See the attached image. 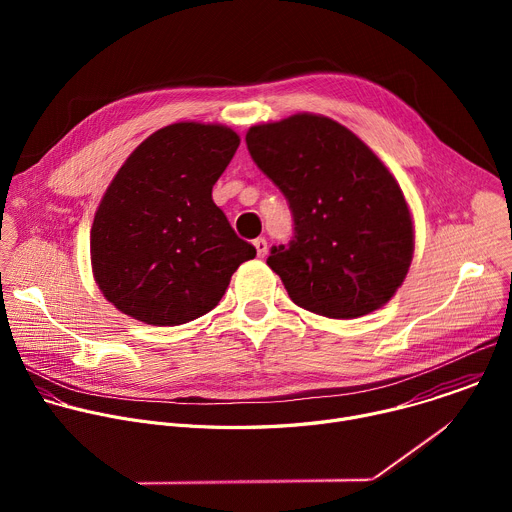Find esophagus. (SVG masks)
<instances>
[{
  "mask_svg": "<svg viewBox=\"0 0 512 512\" xmlns=\"http://www.w3.org/2000/svg\"><path fill=\"white\" fill-rule=\"evenodd\" d=\"M253 247H255V251H257L259 257H265V255H267V241H265L263 237L255 239V241H253Z\"/></svg>",
  "mask_w": 512,
  "mask_h": 512,
  "instance_id": "obj_1",
  "label": "esophagus"
}]
</instances>
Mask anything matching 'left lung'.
<instances>
[{"label": "left lung", "instance_id": "left-lung-1", "mask_svg": "<svg viewBox=\"0 0 512 512\" xmlns=\"http://www.w3.org/2000/svg\"><path fill=\"white\" fill-rule=\"evenodd\" d=\"M245 141L294 218V237L267 257L291 302L338 320L387 304L411 263L413 223L383 162L344 125L310 113L255 125Z\"/></svg>", "mask_w": 512, "mask_h": 512}]
</instances>
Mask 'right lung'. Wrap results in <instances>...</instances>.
Listing matches in <instances>:
<instances>
[{
  "mask_svg": "<svg viewBox=\"0 0 512 512\" xmlns=\"http://www.w3.org/2000/svg\"><path fill=\"white\" fill-rule=\"evenodd\" d=\"M239 141L223 125L174 123L137 145L115 174L93 221L91 261L119 312L154 326L196 320L257 255L212 202Z\"/></svg>",
  "mask_w": 512,
  "mask_h": 512,
  "instance_id": "add662e5",
  "label": "right lung"
}]
</instances>
